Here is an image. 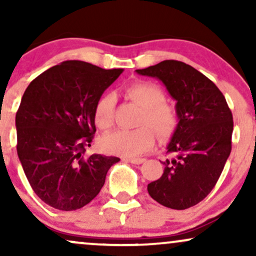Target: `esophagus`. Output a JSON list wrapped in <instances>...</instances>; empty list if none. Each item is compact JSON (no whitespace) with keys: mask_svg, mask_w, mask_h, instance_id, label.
<instances>
[{"mask_svg":"<svg viewBox=\"0 0 256 256\" xmlns=\"http://www.w3.org/2000/svg\"><path fill=\"white\" fill-rule=\"evenodd\" d=\"M124 160L128 161V162H131V164H134V165H140V164L144 162L146 158H124Z\"/></svg>","mask_w":256,"mask_h":256,"instance_id":"34e87169","label":"esophagus"}]
</instances>
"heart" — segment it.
I'll return each instance as SVG.
<instances>
[{
    "label": "heart",
    "mask_w": 256,
    "mask_h": 256,
    "mask_svg": "<svg viewBox=\"0 0 256 256\" xmlns=\"http://www.w3.org/2000/svg\"><path fill=\"white\" fill-rule=\"evenodd\" d=\"M131 101L142 108L136 130H116L102 138L104 152L122 156H137L150 149L155 142L154 130L161 140H168L174 134L179 124L176 108L165 102V94L156 84L138 80L128 84L124 90ZM114 98L104 95L94 108V122L100 130H108L113 124ZM151 128H149L148 126Z\"/></svg>",
    "instance_id": "obj_1"
}]
</instances>
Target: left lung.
<instances>
[{
	"instance_id": "8db88e82",
	"label": "left lung",
	"mask_w": 256,
	"mask_h": 256,
	"mask_svg": "<svg viewBox=\"0 0 256 256\" xmlns=\"http://www.w3.org/2000/svg\"><path fill=\"white\" fill-rule=\"evenodd\" d=\"M160 79L177 101L179 124L167 152L173 155L162 176L148 184L155 201L172 210H186L208 195L231 152L232 113L222 92L204 74L177 60L137 70Z\"/></svg>"
}]
</instances>
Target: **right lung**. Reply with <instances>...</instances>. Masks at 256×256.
<instances>
[{"instance_id": "add662e5", "label": "right lung", "mask_w": 256, "mask_h": 256, "mask_svg": "<svg viewBox=\"0 0 256 256\" xmlns=\"http://www.w3.org/2000/svg\"><path fill=\"white\" fill-rule=\"evenodd\" d=\"M124 70L78 60L31 82L16 116V152L36 195L55 210H76L98 195L116 156L92 154L96 102Z\"/></svg>"}]
</instances>
